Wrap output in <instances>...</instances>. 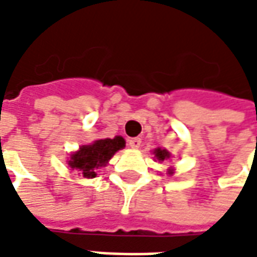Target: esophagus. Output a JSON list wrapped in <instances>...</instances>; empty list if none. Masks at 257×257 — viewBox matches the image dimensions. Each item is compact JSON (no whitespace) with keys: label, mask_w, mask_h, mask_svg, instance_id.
<instances>
[{"label":"esophagus","mask_w":257,"mask_h":257,"mask_svg":"<svg viewBox=\"0 0 257 257\" xmlns=\"http://www.w3.org/2000/svg\"><path fill=\"white\" fill-rule=\"evenodd\" d=\"M128 145L129 147H132V149H139L140 146H142V140H140L139 138H134V139L128 140Z\"/></svg>","instance_id":"obj_1"}]
</instances>
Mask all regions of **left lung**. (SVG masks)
I'll list each match as a JSON object with an SVG mask.
<instances>
[{"mask_svg":"<svg viewBox=\"0 0 257 257\" xmlns=\"http://www.w3.org/2000/svg\"><path fill=\"white\" fill-rule=\"evenodd\" d=\"M153 154H154V157H156V160H158V162H162V161H165V160H169V158H171V153H169L168 150H165V149H161V147L156 149V150L153 151ZM168 173H169V175H172L173 173L172 168L168 171Z\"/></svg>","mask_w":257,"mask_h":257,"instance_id":"obj_1","label":"left lung"}]
</instances>
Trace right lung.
<instances>
[{
	"label": "right lung",
	"mask_w": 257,
	"mask_h": 257,
	"mask_svg": "<svg viewBox=\"0 0 257 257\" xmlns=\"http://www.w3.org/2000/svg\"><path fill=\"white\" fill-rule=\"evenodd\" d=\"M123 147L125 140L121 136H115L114 139L96 140L92 145L81 146L78 151L71 154L67 161L68 167L84 178H96V169L106 167L111 157Z\"/></svg>",
	"instance_id": "1"
}]
</instances>
